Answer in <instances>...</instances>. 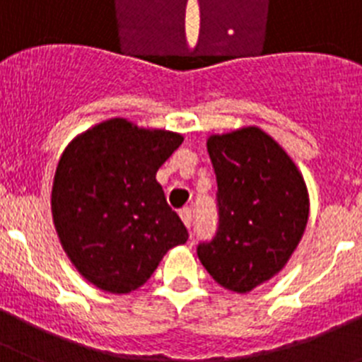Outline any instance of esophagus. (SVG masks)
I'll return each mask as SVG.
<instances>
[{
	"label": "esophagus",
	"mask_w": 362,
	"mask_h": 362,
	"mask_svg": "<svg viewBox=\"0 0 362 362\" xmlns=\"http://www.w3.org/2000/svg\"><path fill=\"white\" fill-rule=\"evenodd\" d=\"M180 218H182V221H184V225L185 227H191L192 225V211L189 207H185V209H182L180 211Z\"/></svg>",
	"instance_id": "1"
}]
</instances>
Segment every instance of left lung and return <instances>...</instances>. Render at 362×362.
<instances>
[{
	"mask_svg": "<svg viewBox=\"0 0 362 362\" xmlns=\"http://www.w3.org/2000/svg\"><path fill=\"white\" fill-rule=\"evenodd\" d=\"M218 228L198 243L202 264L235 293H248L284 268L309 218L305 182L288 153L255 127L212 135Z\"/></svg>",
	"mask_w": 362,
	"mask_h": 362,
	"instance_id": "left-lung-1",
	"label": "left lung"
}]
</instances>
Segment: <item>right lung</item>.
<instances>
[{
	"label": "right lung",
	"instance_id": "obj_1",
	"mask_svg": "<svg viewBox=\"0 0 362 362\" xmlns=\"http://www.w3.org/2000/svg\"><path fill=\"white\" fill-rule=\"evenodd\" d=\"M182 141L116 117L78 135L60 157L53 223L71 262L96 288H141L165 252L187 241L155 178Z\"/></svg>",
	"mask_w": 362,
	"mask_h": 362
}]
</instances>
